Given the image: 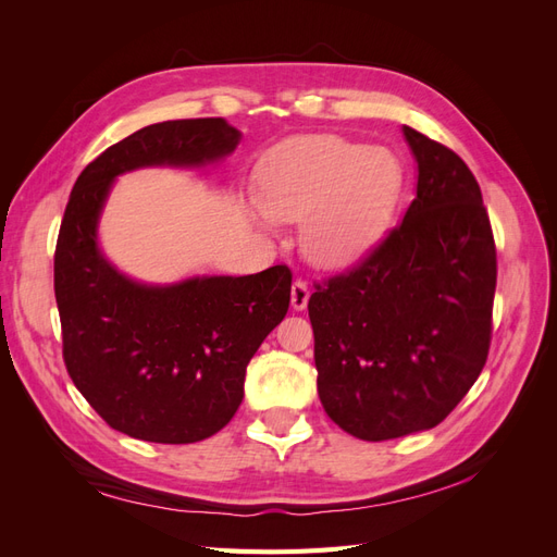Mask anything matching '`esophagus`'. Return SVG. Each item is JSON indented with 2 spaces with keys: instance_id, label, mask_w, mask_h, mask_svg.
Returning a JSON list of instances; mask_svg holds the SVG:
<instances>
[{
  "instance_id": "1",
  "label": "esophagus",
  "mask_w": 557,
  "mask_h": 557,
  "mask_svg": "<svg viewBox=\"0 0 557 557\" xmlns=\"http://www.w3.org/2000/svg\"><path fill=\"white\" fill-rule=\"evenodd\" d=\"M309 285L305 281H295L293 283V290H290V299H293V309L301 311L307 309V301H309Z\"/></svg>"
}]
</instances>
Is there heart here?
I'll use <instances>...</instances> for the list:
<instances>
[{"mask_svg": "<svg viewBox=\"0 0 557 557\" xmlns=\"http://www.w3.org/2000/svg\"><path fill=\"white\" fill-rule=\"evenodd\" d=\"M404 185L399 158L334 134L295 139L260 164V205L281 223H301V248L323 267H344L374 246Z\"/></svg>", "mask_w": 557, "mask_h": 557, "instance_id": "1", "label": "heart"}]
</instances>
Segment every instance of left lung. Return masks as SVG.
<instances>
[{
  "label": "left lung",
  "mask_w": 557,
  "mask_h": 557,
  "mask_svg": "<svg viewBox=\"0 0 557 557\" xmlns=\"http://www.w3.org/2000/svg\"><path fill=\"white\" fill-rule=\"evenodd\" d=\"M416 199L404 221L309 299L318 395L364 442L430 430L479 379L497 250L481 188L450 148L404 125Z\"/></svg>",
  "instance_id": "obj_1"
}]
</instances>
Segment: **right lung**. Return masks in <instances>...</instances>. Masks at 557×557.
Listing matches in <instances>:
<instances>
[{"instance_id": "obj_1", "label": "right lung", "mask_w": 557, "mask_h": 557, "mask_svg": "<svg viewBox=\"0 0 557 557\" xmlns=\"http://www.w3.org/2000/svg\"><path fill=\"white\" fill-rule=\"evenodd\" d=\"M239 132L223 117L148 125L109 146L74 183L55 246L62 358L113 430L153 444H193L223 430L244 399L246 367L288 313L285 264L250 276L141 285L97 246L111 181L139 166L207 164Z\"/></svg>"}]
</instances>
